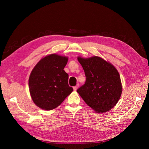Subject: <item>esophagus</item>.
Returning <instances> with one entry per match:
<instances>
[{"instance_id":"1","label":"esophagus","mask_w":149,"mask_h":149,"mask_svg":"<svg viewBox=\"0 0 149 149\" xmlns=\"http://www.w3.org/2000/svg\"><path fill=\"white\" fill-rule=\"evenodd\" d=\"M78 86H79V84H78L77 85H76V86H74V87H73L74 91H76V90H77V89H78Z\"/></svg>"}]
</instances>
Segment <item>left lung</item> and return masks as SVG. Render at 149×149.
Listing matches in <instances>:
<instances>
[{"label": "left lung", "mask_w": 149, "mask_h": 149, "mask_svg": "<svg viewBox=\"0 0 149 149\" xmlns=\"http://www.w3.org/2000/svg\"><path fill=\"white\" fill-rule=\"evenodd\" d=\"M78 60L86 80L77 92L97 113L111 110L119 100L123 90L118 70L110 63L96 56L89 58L78 56Z\"/></svg>", "instance_id": "1"}]
</instances>
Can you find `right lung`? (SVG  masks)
I'll return each mask as SVG.
<instances>
[{
  "instance_id": "add662e5",
  "label": "right lung",
  "mask_w": 149,
  "mask_h": 149,
  "mask_svg": "<svg viewBox=\"0 0 149 149\" xmlns=\"http://www.w3.org/2000/svg\"><path fill=\"white\" fill-rule=\"evenodd\" d=\"M68 58L51 54L42 58L31 71L29 86L33 102L45 110L60 106L73 91L64 70Z\"/></svg>"
}]
</instances>
